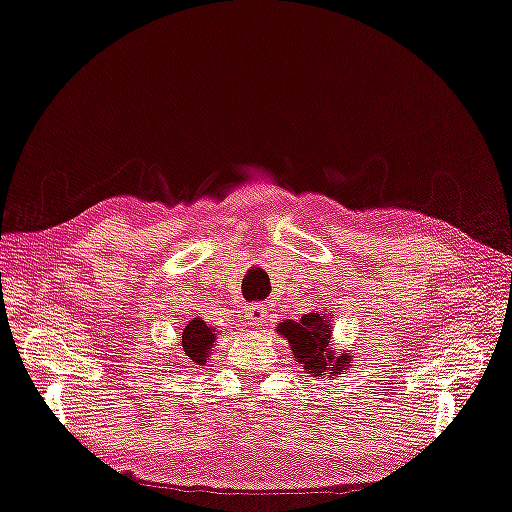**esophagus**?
Listing matches in <instances>:
<instances>
[{"label":"esophagus","instance_id":"esophagus-1","mask_svg":"<svg viewBox=\"0 0 512 512\" xmlns=\"http://www.w3.org/2000/svg\"><path fill=\"white\" fill-rule=\"evenodd\" d=\"M245 316V322L247 324H252V327H258V324H262L265 322V318H267V307L265 305H260V303H250V305H245V312H243Z\"/></svg>","mask_w":512,"mask_h":512}]
</instances>
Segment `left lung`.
<instances>
[{"label": "left lung", "instance_id": "left-lung-1", "mask_svg": "<svg viewBox=\"0 0 512 512\" xmlns=\"http://www.w3.org/2000/svg\"><path fill=\"white\" fill-rule=\"evenodd\" d=\"M280 335L288 339V344L294 352V359L301 363V367L312 376H324V371L329 374H339L346 363L350 361L348 354H342L337 359L333 356V350L329 348V322L324 320L322 314H305L301 320H286L277 327Z\"/></svg>", "mask_w": 512, "mask_h": 512}]
</instances>
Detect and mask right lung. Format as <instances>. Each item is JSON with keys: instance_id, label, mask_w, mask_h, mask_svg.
I'll use <instances>...</instances> for the list:
<instances>
[{"instance_id": "right-lung-1", "label": "right lung", "mask_w": 512, "mask_h": 512, "mask_svg": "<svg viewBox=\"0 0 512 512\" xmlns=\"http://www.w3.org/2000/svg\"><path fill=\"white\" fill-rule=\"evenodd\" d=\"M215 342V331L209 329L205 320H192L181 333L183 359L192 365H205L207 354Z\"/></svg>"}]
</instances>
